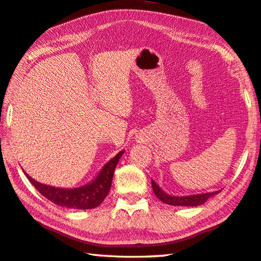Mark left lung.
<instances>
[{
    "label": "left lung",
    "instance_id": "left-lung-1",
    "mask_svg": "<svg viewBox=\"0 0 261 261\" xmlns=\"http://www.w3.org/2000/svg\"><path fill=\"white\" fill-rule=\"evenodd\" d=\"M152 190L156 197L160 199L166 205L171 206H187V207H196L200 206L205 203L209 198L217 195L219 191H213V192H206V193H198V195H190V196H172L166 193L163 189L157 185V183L151 180Z\"/></svg>",
    "mask_w": 261,
    "mask_h": 261
}]
</instances>
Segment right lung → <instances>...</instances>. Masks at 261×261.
<instances>
[{"label": "right lung", "instance_id": "right-lung-1", "mask_svg": "<svg viewBox=\"0 0 261 261\" xmlns=\"http://www.w3.org/2000/svg\"><path fill=\"white\" fill-rule=\"evenodd\" d=\"M123 152L124 150L117 152L111 161L106 163L93 181L79 188L65 189L50 187L34 180L25 172L24 174L32 182V185L40 192V195H43L55 205L72 209H93L99 206L109 195L115 167Z\"/></svg>", "mask_w": 261, "mask_h": 261}]
</instances>
